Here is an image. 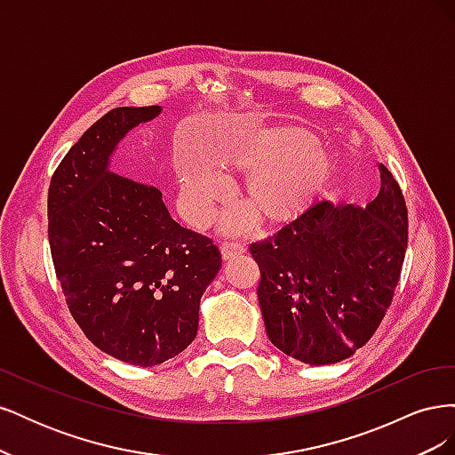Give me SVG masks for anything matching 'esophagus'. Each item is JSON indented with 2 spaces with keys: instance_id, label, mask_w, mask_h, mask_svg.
<instances>
[{
  "instance_id": "obj_1",
  "label": "esophagus",
  "mask_w": 455,
  "mask_h": 455,
  "mask_svg": "<svg viewBox=\"0 0 455 455\" xmlns=\"http://www.w3.org/2000/svg\"><path fill=\"white\" fill-rule=\"evenodd\" d=\"M220 252H222L224 259H231V258L243 254L244 246L241 243H224L222 246H220Z\"/></svg>"
}]
</instances>
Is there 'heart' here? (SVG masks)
Masks as SVG:
<instances>
[{
	"instance_id": "obj_1",
	"label": "heart",
	"mask_w": 455,
	"mask_h": 455,
	"mask_svg": "<svg viewBox=\"0 0 455 455\" xmlns=\"http://www.w3.org/2000/svg\"><path fill=\"white\" fill-rule=\"evenodd\" d=\"M216 161L220 172L196 151L178 149L174 156L180 209L199 228L229 199L224 176H244L241 203L266 228H284L304 218L330 194L338 176L332 151L313 131L296 125L254 131ZM246 222V216L231 218L226 229L237 231Z\"/></svg>"
}]
</instances>
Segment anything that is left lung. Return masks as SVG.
I'll return each instance as SVG.
<instances>
[{"instance_id":"left-lung-1","label":"left lung","mask_w":455,"mask_h":455,"mask_svg":"<svg viewBox=\"0 0 455 455\" xmlns=\"http://www.w3.org/2000/svg\"><path fill=\"white\" fill-rule=\"evenodd\" d=\"M366 206L323 201L294 224L251 244L258 301L269 341L324 366L349 359L374 336L408 246V211L393 174Z\"/></svg>"}]
</instances>
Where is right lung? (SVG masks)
Wrapping results in <instances>:
<instances>
[{
    "label": "right lung",
    "mask_w": 455,
    "mask_h": 455,
    "mask_svg": "<svg viewBox=\"0 0 455 455\" xmlns=\"http://www.w3.org/2000/svg\"><path fill=\"white\" fill-rule=\"evenodd\" d=\"M161 106L109 109L70 148L49 186V244L68 309L100 351L156 366L197 336L216 246L171 218L161 191L109 171L129 131Z\"/></svg>",
    "instance_id": "obj_1"
}]
</instances>
